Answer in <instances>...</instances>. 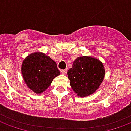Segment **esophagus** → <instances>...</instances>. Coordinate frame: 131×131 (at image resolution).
Segmentation results:
<instances>
[{
	"label": "esophagus",
	"mask_w": 131,
	"mask_h": 131,
	"mask_svg": "<svg viewBox=\"0 0 131 131\" xmlns=\"http://www.w3.org/2000/svg\"><path fill=\"white\" fill-rule=\"evenodd\" d=\"M61 73L63 75H66V74H67V69L61 70Z\"/></svg>",
	"instance_id": "esophagus-1"
}]
</instances>
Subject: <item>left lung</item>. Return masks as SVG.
Wrapping results in <instances>:
<instances>
[{"label": "left lung", "instance_id": "1", "mask_svg": "<svg viewBox=\"0 0 131 131\" xmlns=\"http://www.w3.org/2000/svg\"><path fill=\"white\" fill-rule=\"evenodd\" d=\"M104 75L102 62L91 56L78 57L73 67L67 71L71 86L80 97L94 93L103 81Z\"/></svg>", "mask_w": 131, "mask_h": 131}]
</instances>
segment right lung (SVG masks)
Listing matches in <instances>:
<instances>
[{
	"label": "right lung",
	"mask_w": 131,
	"mask_h": 131,
	"mask_svg": "<svg viewBox=\"0 0 131 131\" xmlns=\"http://www.w3.org/2000/svg\"><path fill=\"white\" fill-rule=\"evenodd\" d=\"M22 75L28 87L37 94L45 91L60 75L56 62L41 52L29 55L22 64Z\"/></svg>",
	"instance_id": "1"
}]
</instances>
